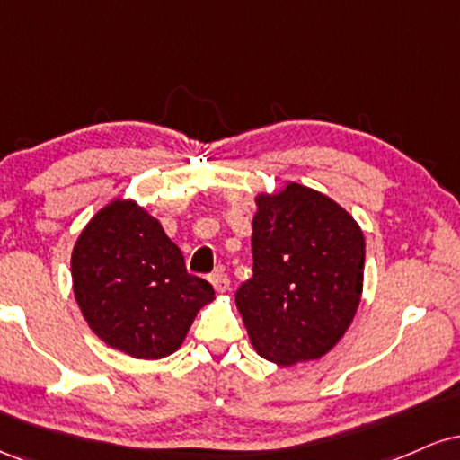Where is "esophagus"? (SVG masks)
Listing matches in <instances>:
<instances>
[{
	"instance_id": "34e87169",
	"label": "esophagus",
	"mask_w": 460,
	"mask_h": 460,
	"mask_svg": "<svg viewBox=\"0 0 460 460\" xmlns=\"http://www.w3.org/2000/svg\"><path fill=\"white\" fill-rule=\"evenodd\" d=\"M209 281H212L214 289H216V292H218V294H225L226 289H229V277H226L223 268H218V270H216V272L212 274V277H209Z\"/></svg>"
}]
</instances>
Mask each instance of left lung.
<instances>
[{
    "instance_id": "8db88e82",
    "label": "left lung",
    "mask_w": 460,
    "mask_h": 460,
    "mask_svg": "<svg viewBox=\"0 0 460 460\" xmlns=\"http://www.w3.org/2000/svg\"><path fill=\"white\" fill-rule=\"evenodd\" d=\"M255 205L252 277L235 292L248 340L277 366L315 361L355 320L366 237L340 203L300 183L260 192Z\"/></svg>"
}]
</instances>
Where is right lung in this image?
Here are the masks:
<instances>
[{
    "mask_svg": "<svg viewBox=\"0 0 460 460\" xmlns=\"http://www.w3.org/2000/svg\"><path fill=\"white\" fill-rule=\"evenodd\" d=\"M73 294L94 335L134 358L179 350L214 288L186 270L162 223L116 197L88 220L71 252Z\"/></svg>",
    "mask_w": 460,
    "mask_h": 460,
    "instance_id": "1",
    "label": "right lung"
}]
</instances>
